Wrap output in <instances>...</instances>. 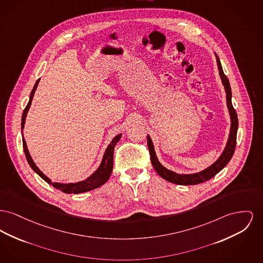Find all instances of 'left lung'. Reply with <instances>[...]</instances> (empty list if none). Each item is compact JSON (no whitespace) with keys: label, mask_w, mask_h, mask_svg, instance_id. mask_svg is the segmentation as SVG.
<instances>
[{"label":"left lung","mask_w":263,"mask_h":263,"mask_svg":"<svg viewBox=\"0 0 263 263\" xmlns=\"http://www.w3.org/2000/svg\"><path fill=\"white\" fill-rule=\"evenodd\" d=\"M216 62H217V66H218V70H219V76L222 80V83L224 85V89L227 92V101H228V107L230 110V114H231V119H232V126H231V133H230V138L228 141L227 147L223 151V153L219 157V159L216 161L214 165H212L210 168L205 169L202 172H200L198 174H192V175H179L176 174L172 171L167 170L166 168H164L158 161L156 154H155L154 147L152 144V141L150 139V137H147V144H148V148H149V153H150V159L152 162V165L154 167L156 172L166 181L173 183V184H177V185H198L203 183L210 179H212L213 177H215L218 172L222 170L228 163L231 161L234 150H235V146H236V134H237V127H238V119H237V114L235 109L233 108L232 103V88L230 85V81L227 78V76L223 73L222 67H221V63L219 62L218 57L216 55Z\"/></svg>","instance_id":"8db88e82"}]
</instances>
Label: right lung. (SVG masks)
<instances>
[{
    "label": "right lung",
    "mask_w": 263,
    "mask_h": 263,
    "mask_svg": "<svg viewBox=\"0 0 263 263\" xmlns=\"http://www.w3.org/2000/svg\"><path fill=\"white\" fill-rule=\"evenodd\" d=\"M39 81L40 80H37L35 82L33 88L31 90L30 101L27 104L26 108L24 109V113H23V116H22V135H23V128H24V124H25V120H26L27 112H28V110H29L30 106H31V99H32L33 93H34L35 89H36ZM120 138H121V134L117 135L114 139L112 140V142L109 144V146L107 147L106 151H105V154L103 156L101 165L98 168V170L96 171L93 175H91L88 179H86L84 181H81V182H78V183H74V184L51 183V181L47 178V176H45L41 171L39 170V168L35 166L33 161L31 160V157L30 156L29 151H28V147H27V144H26L25 139H23V147H24V152H25V155H26L27 161L30 164L31 169L34 171L41 178H43L47 182V184L52 185L53 187L62 191V193H65V194H80V193H84V192H88V191L94 190V189L103 185L108 180L109 177L111 175V172L113 170V152H114V147H115L116 143L119 141Z\"/></svg>",
    "instance_id": "obj_1"
}]
</instances>
